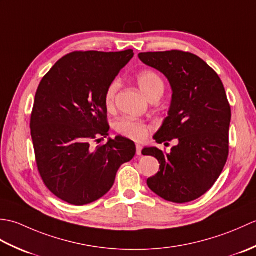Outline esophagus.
I'll use <instances>...</instances> for the list:
<instances>
[{
    "label": "esophagus",
    "instance_id": "obj_1",
    "mask_svg": "<svg viewBox=\"0 0 256 256\" xmlns=\"http://www.w3.org/2000/svg\"><path fill=\"white\" fill-rule=\"evenodd\" d=\"M136 154L140 156L142 155V145L136 144Z\"/></svg>",
    "mask_w": 256,
    "mask_h": 256
}]
</instances>
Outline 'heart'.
<instances>
[{"label": "heart", "mask_w": 256, "mask_h": 256, "mask_svg": "<svg viewBox=\"0 0 256 256\" xmlns=\"http://www.w3.org/2000/svg\"><path fill=\"white\" fill-rule=\"evenodd\" d=\"M136 80L140 91L143 92L148 100L156 96H162V92H164V81H162L158 74L152 72V70H145V72H140ZM118 86V81L114 80L108 86L106 90L104 104L108 110L114 106V100H116ZM116 130L122 136L140 142L148 136L150 126L145 122L138 121V120L132 118H122L116 122Z\"/></svg>", "instance_id": "1"}]
</instances>
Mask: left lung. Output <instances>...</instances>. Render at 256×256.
Here are the masks:
<instances>
[{"label":"left lung","mask_w":256,"mask_h":256,"mask_svg":"<svg viewBox=\"0 0 256 256\" xmlns=\"http://www.w3.org/2000/svg\"><path fill=\"white\" fill-rule=\"evenodd\" d=\"M138 58L164 74L172 90L168 116L154 140L160 144L178 140L170 153L157 148L142 150L160 164L148 186L167 201L189 202L214 186L229 155L231 106L224 84L192 52H140Z\"/></svg>","instance_id":"obj_1"}]
</instances>
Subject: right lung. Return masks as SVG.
I'll return each instance as SVG.
<instances>
[{
  "mask_svg": "<svg viewBox=\"0 0 256 256\" xmlns=\"http://www.w3.org/2000/svg\"><path fill=\"white\" fill-rule=\"evenodd\" d=\"M133 56L132 50L70 52L38 86L30 116L37 168L45 186L70 204L103 197L136 152L123 136L91 146L108 135L106 90Z\"/></svg>",
  "mask_w": 256,
  "mask_h": 256,
  "instance_id": "right-lung-1",
  "label": "right lung"
}]
</instances>
